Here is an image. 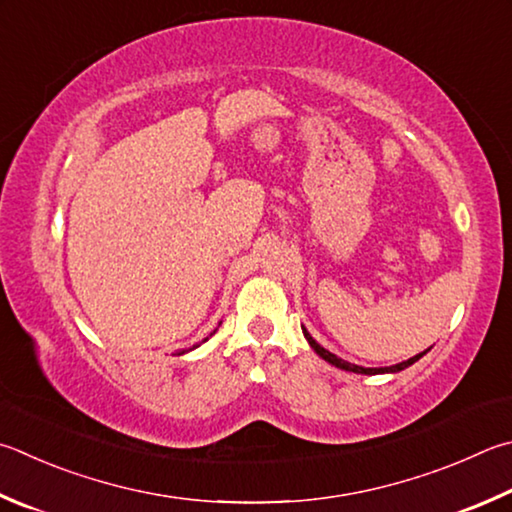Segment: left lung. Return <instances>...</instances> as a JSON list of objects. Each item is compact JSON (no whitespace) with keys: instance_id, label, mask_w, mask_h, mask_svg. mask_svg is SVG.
<instances>
[{"instance_id":"obj_1","label":"left lung","mask_w":512,"mask_h":512,"mask_svg":"<svg viewBox=\"0 0 512 512\" xmlns=\"http://www.w3.org/2000/svg\"><path fill=\"white\" fill-rule=\"evenodd\" d=\"M304 331V329H302ZM304 338L309 340V345H311V349L318 353L320 358H324L327 362H331V365H336V367H340V369H345V371H353V374H369V376H374V374H385V371H401V369H405V367H410V365H414V362L418 360V358H423V353H418V356H414V358H410V360H405V362H401V365H394V367H380V369H367V367H358V365H351V362H347V360H342V358H338V356H333L331 351H327L324 347H320L318 342H315L309 333L304 331Z\"/></svg>"}]
</instances>
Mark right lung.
Here are the masks:
<instances>
[{"mask_svg":"<svg viewBox=\"0 0 512 512\" xmlns=\"http://www.w3.org/2000/svg\"><path fill=\"white\" fill-rule=\"evenodd\" d=\"M206 340H208V338H206Z\"/></svg>","mask_w":512,"mask_h":512,"instance_id":"obj_1","label":"right lung"}]
</instances>
